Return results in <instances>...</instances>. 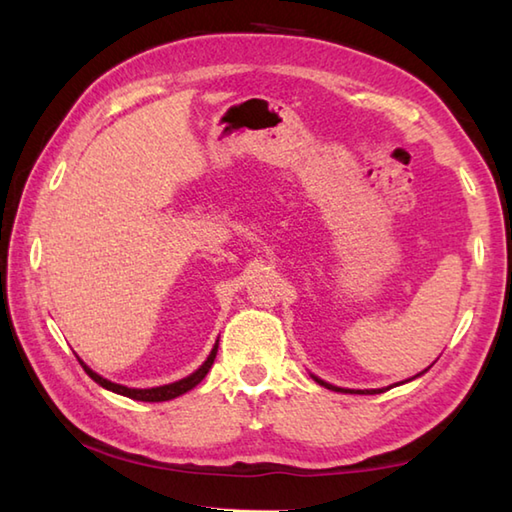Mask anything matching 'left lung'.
<instances>
[{"label": "left lung", "mask_w": 512, "mask_h": 512, "mask_svg": "<svg viewBox=\"0 0 512 512\" xmlns=\"http://www.w3.org/2000/svg\"><path fill=\"white\" fill-rule=\"evenodd\" d=\"M316 382H320L322 387H327V389H331V391H344V393H375V391H349V389H338V387H333V384H327V382H322V380H318V378H316ZM378 391H382V389H378Z\"/></svg>", "instance_id": "obj_1"}]
</instances>
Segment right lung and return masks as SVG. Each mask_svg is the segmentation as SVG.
Returning <instances> with one entry per match:
<instances>
[{
	"label": "right lung",
	"instance_id": "1",
	"mask_svg": "<svg viewBox=\"0 0 512 512\" xmlns=\"http://www.w3.org/2000/svg\"><path fill=\"white\" fill-rule=\"evenodd\" d=\"M216 351H218V342L214 344V349H212V353H210V358H207V360L203 362V367H201V369L194 371L192 375H187V378H183V380H179V382L165 384V387H154V389H128V387H123V384H114V382H110V380H106V378H101V375H97V373L92 371V369H88L86 364H83L81 360H79V362H81L83 371H86V373L90 375V378L95 380L97 384H101L103 389L114 391V393H119V395H125V398L141 400V402H165V400L179 398V395H183V393H187L190 389H194L196 384L205 378L207 371L212 369L214 358H216Z\"/></svg>",
	"mask_w": 512,
	"mask_h": 512
}]
</instances>
